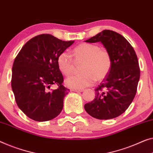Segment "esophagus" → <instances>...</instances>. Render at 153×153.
<instances>
[{
  "label": "esophagus",
  "instance_id": "obj_1",
  "mask_svg": "<svg viewBox=\"0 0 153 153\" xmlns=\"http://www.w3.org/2000/svg\"><path fill=\"white\" fill-rule=\"evenodd\" d=\"M71 90L73 92H83L84 89H82V88H79V89H72Z\"/></svg>",
  "mask_w": 153,
  "mask_h": 153
}]
</instances>
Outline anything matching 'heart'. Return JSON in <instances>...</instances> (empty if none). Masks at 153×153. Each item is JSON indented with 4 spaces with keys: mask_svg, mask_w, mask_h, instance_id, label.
I'll list each match as a JSON object with an SVG mask.
<instances>
[{
    "mask_svg": "<svg viewBox=\"0 0 153 153\" xmlns=\"http://www.w3.org/2000/svg\"><path fill=\"white\" fill-rule=\"evenodd\" d=\"M72 55L76 61H83L79 74H74L66 79L67 85L73 88H81L92 85L94 81L103 79L111 70L112 58L108 50L100 48L97 44L82 43L72 50ZM61 72L66 76L74 70L71 55L63 52L57 58Z\"/></svg>",
    "mask_w": 153,
    "mask_h": 153,
    "instance_id": "heart-1",
    "label": "heart"
}]
</instances>
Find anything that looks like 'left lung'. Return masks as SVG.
Segmentation results:
<instances>
[{
  "instance_id": "8db88e82",
  "label": "left lung",
  "mask_w": 153,
  "mask_h": 153,
  "mask_svg": "<svg viewBox=\"0 0 153 153\" xmlns=\"http://www.w3.org/2000/svg\"><path fill=\"white\" fill-rule=\"evenodd\" d=\"M101 42L112 58L111 70L95 92V99L85 104V111L98 119H110L123 114L135 97L140 78L138 59L133 48L122 35L105 30L86 40Z\"/></svg>"
}]
</instances>
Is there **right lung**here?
Masks as SVG:
<instances>
[{"label":"right lung","instance_id":"obj_1","mask_svg":"<svg viewBox=\"0 0 153 153\" xmlns=\"http://www.w3.org/2000/svg\"><path fill=\"white\" fill-rule=\"evenodd\" d=\"M74 42L40 34L29 40L17 54L11 84L17 105L29 118L46 121L61 113L70 90L63 85L57 58ZM52 85L57 88L50 91Z\"/></svg>","mask_w":153,"mask_h":153}]
</instances>
